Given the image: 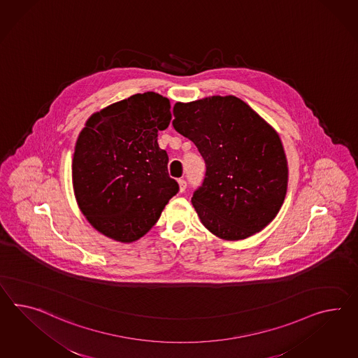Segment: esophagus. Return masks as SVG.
<instances>
[{
  "label": "esophagus",
  "mask_w": 358,
  "mask_h": 358,
  "mask_svg": "<svg viewBox=\"0 0 358 358\" xmlns=\"http://www.w3.org/2000/svg\"><path fill=\"white\" fill-rule=\"evenodd\" d=\"M178 183H179V191H180V192H184V191H185V188H187V182H185L184 179H179V180H178Z\"/></svg>",
  "instance_id": "34e87169"
}]
</instances>
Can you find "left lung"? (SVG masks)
<instances>
[{
    "label": "left lung",
    "mask_w": 358,
    "mask_h": 358,
    "mask_svg": "<svg viewBox=\"0 0 358 358\" xmlns=\"http://www.w3.org/2000/svg\"><path fill=\"white\" fill-rule=\"evenodd\" d=\"M174 129L192 140L206 164L192 205L202 224L223 240L262 231L285 202L288 165L278 132L235 96L174 105Z\"/></svg>",
    "instance_id": "left-lung-1"
}]
</instances>
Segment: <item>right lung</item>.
<instances>
[{
    "mask_svg": "<svg viewBox=\"0 0 358 358\" xmlns=\"http://www.w3.org/2000/svg\"><path fill=\"white\" fill-rule=\"evenodd\" d=\"M170 101L138 93L92 114L73 158V187L83 215L99 232L132 243L155 226L179 185L158 131L169 127Z\"/></svg>",
    "mask_w": 358,
    "mask_h": 358,
    "instance_id": "right-lung-1",
    "label": "right lung"
}]
</instances>
